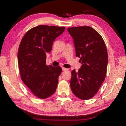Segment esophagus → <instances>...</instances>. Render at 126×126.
<instances>
[{"mask_svg": "<svg viewBox=\"0 0 126 126\" xmlns=\"http://www.w3.org/2000/svg\"><path fill=\"white\" fill-rule=\"evenodd\" d=\"M69 70L68 69H66V68H64V67H62V70L63 71H67V70Z\"/></svg>", "mask_w": 126, "mask_h": 126, "instance_id": "34e87169", "label": "esophagus"}]
</instances>
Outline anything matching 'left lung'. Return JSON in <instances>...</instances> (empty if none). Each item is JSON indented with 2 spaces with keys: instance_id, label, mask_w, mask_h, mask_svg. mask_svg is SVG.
Here are the masks:
<instances>
[{
  "instance_id": "left-lung-1",
  "label": "left lung",
  "mask_w": 126,
  "mask_h": 126,
  "mask_svg": "<svg viewBox=\"0 0 126 126\" xmlns=\"http://www.w3.org/2000/svg\"><path fill=\"white\" fill-rule=\"evenodd\" d=\"M73 39L80 69L72 71L70 88L79 99L87 100L98 92L104 81L108 64L107 50L103 38L88 26L68 28Z\"/></svg>"
}]
</instances>
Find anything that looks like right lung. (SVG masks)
<instances>
[{"label":"right lung","mask_w":126,"mask_h":126,"mask_svg":"<svg viewBox=\"0 0 126 126\" xmlns=\"http://www.w3.org/2000/svg\"><path fill=\"white\" fill-rule=\"evenodd\" d=\"M64 30V27L37 26L29 30L20 43L18 60L21 79L41 99L50 97L57 88L62 67L47 66L46 54L51 51L53 42Z\"/></svg>","instance_id":"obj_1"}]
</instances>
